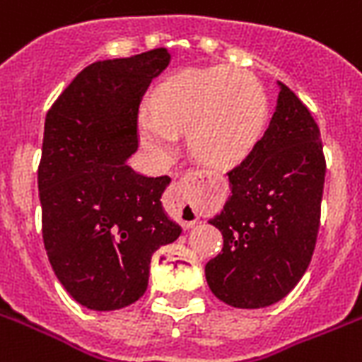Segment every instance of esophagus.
Listing matches in <instances>:
<instances>
[{
    "label": "esophagus",
    "mask_w": 362,
    "mask_h": 362,
    "mask_svg": "<svg viewBox=\"0 0 362 362\" xmlns=\"http://www.w3.org/2000/svg\"><path fill=\"white\" fill-rule=\"evenodd\" d=\"M202 176V173L199 171H191L187 175H184L180 180H175L171 186V206H173V214H175L180 223L186 228L193 227L197 221V206L195 202H193V187Z\"/></svg>",
    "instance_id": "esophagus-1"
}]
</instances>
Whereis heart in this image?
Instances as JSON below:
<instances>
[{"label":"heart","instance_id":"1","mask_svg":"<svg viewBox=\"0 0 362 362\" xmlns=\"http://www.w3.org/2000/svg\"><path fill=\"white\" fill-rule=\"evenodd\" d=\"M267 102L255 76L232 66L189 69L171 76L152 95V111L137 115L139 139L152 156L167 160L178 132H187L191 152L206 165H240L258 145Z\"/></svg>","mask_w":362,"mask_h":362}]
</instances>
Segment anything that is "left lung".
Listing matches in <instances>:
<instances>
[{
  "label": "left lung",
  "mask_w": 362,
  "mask_h": 362,
  "mask_svg": "<svg viewBox=\"0 0 362 362\" xmlns=\"http://www.w3.org/2000/svg\"><path fill=\"white\" fill-rule=\"evenodd\" d=\"M275 113L255 151L228 171L230 195L210 225L223 249L204 267L211 293L236 308H262L307 272L320 228L325 158L307 105L277 81Z\"/></svg>",
  "instance_id": "8db88e82"
}]
</instances>
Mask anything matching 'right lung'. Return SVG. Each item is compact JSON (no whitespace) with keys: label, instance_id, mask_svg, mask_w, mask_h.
Here are the masks:
<instances>
[{"label":"right lung","instance_id":"1","mask_svg":"<svg viewBox=\"0 0 362 362\" xmlns=\"http://www.w3.org/2000/svg\"><path fill=\"white\" fill-rule=\"evenodd\" d=\"M171 63L165 48L89 64L44 122L38 197L42 238L59 283L90 310L132 305L148 286L151 258L182 234L161 206L169 176L126 161L137 151V111Z\"/></svg>","mask_w":362,"mask_h":362}]
</instances>
